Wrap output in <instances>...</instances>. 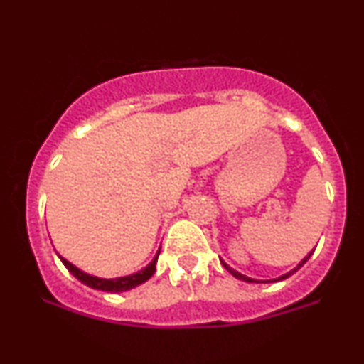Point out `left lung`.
I'll return each mask as SVG.
<instances>
[{"instance_id": "obj_1", "label": "left lung", "mask_w": 364, "mask_h": 364, "mask_svg": "<svg viewBox=\"0 0 364 364\" xmlns=\"http://www.w3.org/2000/svg\"><path fill=\"white\" fill-rule=\"evenodd\" d=\"M313 252H315V250H313ZM311 257V253H308V257H304L303 258V260L301 262H299L298 263V265H296L294 267V269H292L291 270V272H287V274H284V275H281V277H277V279H270V281H257V279H252V277H248V275H243V274H240V272H237V270H235V269H231V267H229L228 265V263H225L224 260H220V263H223V265H224V269L225 270H228V272L229 274H232V275H235V277L236 279H240V281H245V282H257V284H265V282H279V281H284V279H287V277H291V275L292 274H294L296 272V270H299V269H301V267L304 265V263H306L308 262V258H310Z\"/></svg>"}]
</instances>
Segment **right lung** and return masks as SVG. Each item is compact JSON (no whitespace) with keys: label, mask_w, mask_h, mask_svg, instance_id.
<instances>
[{"label":"right lung","mask_w":364,"mask_h":364,"mask_svg":"<svg viewBox=\"0 0 364 364\" xmlns=\"http://www.w3.org/2000/svg\"><path fill=\"white\" fill-rule=\"evenodd\" d=\"M159 253H161V248H159V252L156 257H154V260L150 262L145 269H141V270H139V272H135L132 275H124V277H116V279L95 277V275L83 272V270L78 269V267H75L73 263H70L66 258H63L61 255H58V257H60L63 265L68 269L70 274L75 275V277H77L80 282L85 284V286L92 287V289L104 291V292H123V291H129V289H133V287L140 286V284H144L145 281H149V279L152 277L154 272H156V263H157Z\"/></svg>","instance_id":"1"}]
</instances>
